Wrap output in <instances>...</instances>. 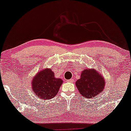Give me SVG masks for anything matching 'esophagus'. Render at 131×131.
Returning <instances> with one entry per match:
<instances>
[{"label": "esophagus", "instance_id": "esophagus-1", "mask_svg": "<svg viewBox=\"0 0 131 131\" xmlns=\"http://www.w3.org/2000/svg\"><path fill=\"white\" fill-rule=\"evenodd\" d=\"M68 82H74V79L68 80Z\"/></svg>", "mask_w": 131, "mask_h": 131}]
</instances>
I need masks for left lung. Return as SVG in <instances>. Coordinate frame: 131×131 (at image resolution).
Returning <instances> with one entry per match:
<instances>
[{
    "label": "left lung",
    "mask_w": 131,
    "mask_h": 131,
    "mask_svg": "<svg viewBox=\"0 0 131 131\" xmlns=\"http://www.w3.org/2000/svg\"><path fill=\"white\" fill-rule=\"evenodd\" d=\"M75 85L82 96L92 98L103 91L105 81L95 70L85 69L82 72L81 79L76 81Z\"/></svg>",
    "instance_id": "1"
}]
</instances>
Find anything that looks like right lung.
<instances>
[{"label": "right lung", "mask_w": 131, "mask_h": 131, "mask_svg": "<svg viewBox=\"0 0 131 131\" xmlns=\"http://www.w3.org/2000/svg\"><path fill=\"white\" fill-rule=\"evenodd\" d=\"M31 82L32 90L37 96L40 99L49 100L58 93L63 81L55 78L53 72L46 68L37 74Z\"/></svg>", "instance_id": "right-lung-1"}]
</instances>
